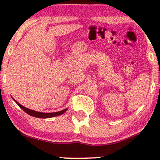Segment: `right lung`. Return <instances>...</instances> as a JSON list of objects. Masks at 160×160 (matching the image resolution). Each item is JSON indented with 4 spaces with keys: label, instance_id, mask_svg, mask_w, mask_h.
<instances>
[{
    "label": "right lung",
    "instance_id": "obj_1",
    "mask_svg": "<svg viewBox=\"0 0 160 160\" xmlns=\"http://www.w3.org/2000/svg\"><path fill=\"white\" fill-rule=\"evenodd\" d=\"M16 102V104L19 106L23 110L25 113H27L28 114L32 116V117H38V118H50V117H56V116H59L62 115V113H65V111H67L68 109H65L63 111H58V112H54V113H41V112H38L35 111H33V110H30L28 108L24 107V106L21 105L19 102H16V100H14Z\"/></svg>",
    "mask_w": 160,
    "mask_h": 160
}]
</instances>
